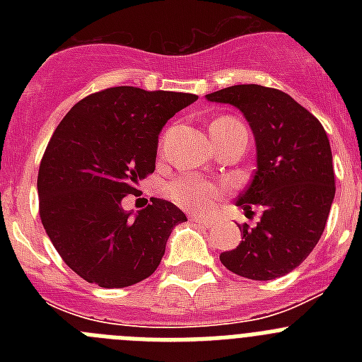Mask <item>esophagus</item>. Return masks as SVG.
<instances>
[{"label": "esophagus", "instance_id": "obj_1", "mask_svg": "<svg viewBox=\"0 0 362 362\" xmlns=\"http://www.w3.org/2000/svg\"><path fill=\"white\" fill-rule=\"evenodd\" d=\"M192 221H194V223H197V225H203V226H206V228H210V226H214V219H210V217L192 216Z\"/></svg>", "mask_w": 362, "mask_h": 362}]
</instances>
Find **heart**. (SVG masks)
<instances>
[{
	"label": "heart",
	"mask_w": 362,
	"mask_h": 362,
	"mask_svg": "<svg viewBox=\"0 0 362 362\" xmlns=\"http://www.w3.org/2000/svg\"><path fill=\"white\" fill-rule=\"evenodd\" d=\"M223 119H228V117H221V119H216L214 123ZM166 194L181 209L201 214L209 212V210L216 206L219 197L225 194V188L221 187V185L212 183V181H206V179L199 177V175L183 174L172 179L168 187H166Z\"/></svg>",
	"instance_id": "1"
}]
</instances>
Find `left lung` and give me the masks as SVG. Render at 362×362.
<instances>
[{
	"label": "left lung",
	"instance_id": "obj_1",
	"mask_svg": "<svg viewBox=\"0 0 362 362\" xmlns=\"http://www.w3.org/2000/svg\"><path fill=\"white\" fill-rule=\"evenodd\" d=\"M238 107L250 124L257 170L238 206L263 209L257 226L239 225L243 241L221 263L238 276L270 281L299 267L325 232L335 196L332 148L322 124L288 94L261 85H233L206 94Z\"/></svg>",
	"mask_w": 362,
	"mask_h": 362
}]
</instances>
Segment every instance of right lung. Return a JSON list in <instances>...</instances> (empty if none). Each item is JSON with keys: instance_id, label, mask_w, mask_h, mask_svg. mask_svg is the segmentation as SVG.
I'll list each match as a JSON object with an SVG mask.
<instances>
[{"instance_id": "right-lung-1", "label": "right lung", "mask_w": 362, "mask_h": 362, "mask_svg": "<svg viewBox=\"0 0 362 362\" xmlns=\"http://www.w3.org/2000/svg\"><path fill=\"white\" fill-rule=\"evenodd\" d=\"M196 99L112 86L83 98L54 130L37 174L40 217L57 254L86 283L124 288L150 277L172 228L187 221L165 199L152 197L134 217L121 201L156 170L166 121Z\"/></svg>"}]
</instances>
